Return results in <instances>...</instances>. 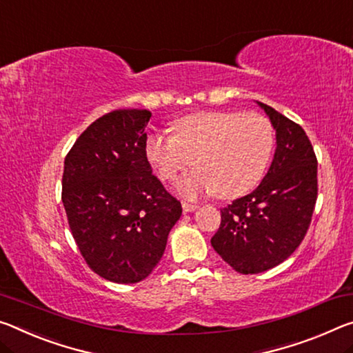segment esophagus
Wrapping results in <instances>:
<instances>
[{
	"label": "esophagus",
	"instance_id": "esophagus-1",
	"mask_svg": "<svg viewBox=\"0 0 353 353\" xmlns=\"http://www.w3.org/2000/svg\"><path fill=\"white\" fill-rule=\"evenodd\" d=\"M182 207H183V212H193V210L198 209L199 204L188 203V201H182Z\"/></svg>",
	"mask_w": 353,
	"mask_h": 353
}]
</instances>
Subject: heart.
Returning a JSON list of instances; mask_svg holds the SVG:
<instances>
[{"label": "heart", "instance_id": "1", "mask_svg": "<svg viewBox=\"0 0 353 353\" xmlns=\"http://www.w3.org/2000/svg\"><path fill=\"white\" fill-rule=\"evenodd\" d=\"M275 132L265 116L254 111H210L188 114L176 122V133L157 130L144 152L163 181H172L193 163V171L176 187L194 198L215 192L234 199L253 190L270 163Z\"/></svg>", "mask_w": 353, "mask_h": 353}]
</instances>
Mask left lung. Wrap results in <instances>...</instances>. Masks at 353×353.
<instances>
[{"instance_id": "8db88e82", "label": "left lung", "mask_w": 353, "mask_h": 353, "mask_svg": "<svg viewBox=\"0 0 353 353\" xmlns=\"http://www.w3.org/2000/svg\"><path fill=\"white\" fill-rule=\"evenodd\" d=\"M276 130V150L253 193L221 209L210 243L243 275L270 270L299 248L317 201V159L303 128L261 103Z\"/></svg>"}]
</instances>
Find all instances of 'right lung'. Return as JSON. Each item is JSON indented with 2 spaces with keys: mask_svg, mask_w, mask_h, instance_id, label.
Masks as SVG:
<instances>
[{
  "mask_svg": "<svg viewBox=\"0 0 353 353\" xmlns=\"http://www.w3.org/2000/svg\"><path fill=\"white\" fill-rule=\"evenodd\" d=\"M150 116L148 110L103 114L64 160L61 198L77 247L92 272L119 284L150 275L182 215L144 152Z\"/></svg>",
  "mask_w": 353,
  "mask_h": 353,
  "instance_id": "1",
  "label": "right lung"
}]
</instances>
